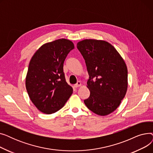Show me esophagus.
I'll list each match as a JSON object with an SVG mask.
<instances>
[{"instance_id": "34e87169", "label": "esophagus", "mask_w": 153, "mask_h": 153, "mask_svg": "<svg viewBox=\"0 0 153 153\" xmlns=\"http://www.w3.org/2000/svg\"><path fill=\"white\" fill-rule=\"evenodd\" d=\"M81 85V82H80V81H78L77 82V84H74V87H76V88H77V87H80Z\"/></svg>"}]
</instances>
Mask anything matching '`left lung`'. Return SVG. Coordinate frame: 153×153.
<instances>
[{"label":"left lung","mask_w":153,"mask_h":153,"mask_svg":"<svg viewBox=\"0 0 153 153\" xmlns=\"http://www.w3.org/2000/svg\"><path fill=\"white\" fill-rule=\"evenodd\" d=\"M85 60L89 79V97L84 100L87 107L101 116L115 111L125 97L128 87L126 64L109 43L84 39L77 44Z\"/></svg>","instance_id":"obj_1"}]
</instances>
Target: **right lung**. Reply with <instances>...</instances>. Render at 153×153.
<instances>
[{
  "mask_svg": "<svg viewBox=\"0 0 153 153\" xmlns=\"http://www.w3.org/2000/svg\"><path fill=\"white\" fill-rule=\"evenodd\" d=\"M74 48L73 43L59 39L40 47L31 58L26 77V89L35 107L46 114L59 110L72 94L63 72L64 60Z\"/></svg>",
  "mask_w": 153,
  "mask_h": 153,
  "instance_id": "right-lung-1",
  "label": "right lung"
}]
</instances>
